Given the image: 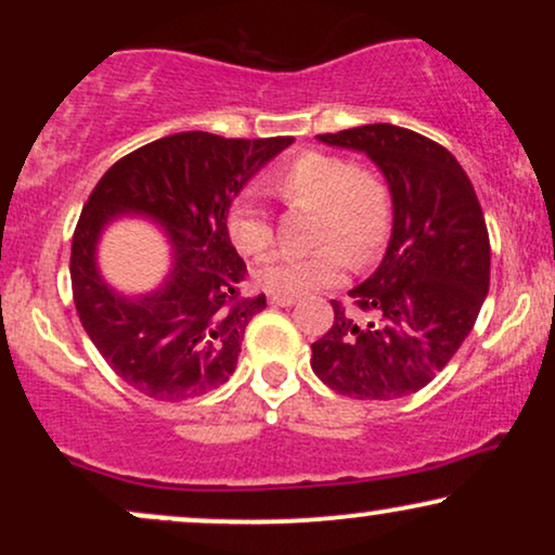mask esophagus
I'll list each match as a JSON object with an SVG mask.
<instances>
[{
    "label": "esophagus",
    "mask_w": 555,
    "mask_h": 555,
    "mask_svg": "<svg viewBox=\"0 0 555 555\" xmlns=\"http://www.w3.org/2000/svg\"><path fill=\"white\" fill-rule=\"evenodd\" d=\"M269 302L271 305H282V308H289V305L297 302V297H292V295H271Z\"/></svg>",
    "instance_id": "obj_1"
}]
</instances>
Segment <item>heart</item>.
I'll list each match as a JSON object with an SVG mask.
<instances>
[{"label":"heart","instance_id":"1","mask_svg":"<svg viewBox=\"0 0 555 555\" xmlns=\"http://www.w3.org/2000/svg\"><path fill=\"white\" fill-rule=\"evenodd\" d=\"M269 190L292 208H313L310 242L302 258L273 256L256 269V282L273 295H305L336 284L354 263L371 260L391 229V190L378 171L352 167L347 158L308 151L269 175ZM227 237L245 258L273 247V227L253 197L242 195L227 211Z\"/></svg>","mask_w":555,"mask_h":555}]
</instances>
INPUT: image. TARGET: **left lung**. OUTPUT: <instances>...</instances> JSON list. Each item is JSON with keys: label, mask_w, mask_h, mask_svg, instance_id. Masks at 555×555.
<instances>
[{"label": "left lung", "mask_w": 555, "mask_h": 555, "mask_svg": "<svg viewBox=\"0 0 555 555\" xmlns=\"http://www.w3.org/2000/svg\"><path fill=\"white\" fill-rule=\"evenodd\" d=\"M365 151L386 175L393 229L371 279L334 305L313 341V373L352 399H399L428 386L473 331L490 284L486 216L467 171L443 145L397 125L318 135Z\"/></svg>", "instance_id": "obj_1"}]
</instances>
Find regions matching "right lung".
<instances>
[{
	"instance_id": "add662e5",
	"label": "right lung",
	"mask_w": 555,
	"mask_h": 555,
	"mask_svg": "<svg viewBox=\"0 0 555 555\" xmlns=\"http://www.w3.org/2000/svg\"><path fill=\"white\" fill-rule=\"evenodd\" d=\"M292 143L177 132L119 158L88 195L69 253L73 299L86 334L127 386L184 401L234 373L266 295H242L247 266L227 237V211L245 182ZM122 212L151 215L172 242L176 266L154 296H117L94 271L100 229Z\"/></svg>"
}]
</instances>
